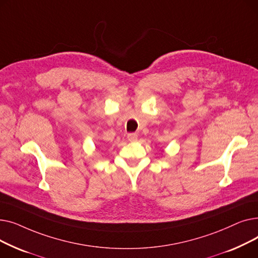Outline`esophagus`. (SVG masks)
Masks as SVG:
<instances>
[{
  "instance_id": "esophagus-1",
  "label": "esophagus",
  "mask_w": 258,
  "mask_h": 258,
  "mask_svg": "<svg viewBox=\"0 0 258 258\" xmlns=\"http://www.w3.org/2000/svg\"><path fill=\"white\" fill-rule=\"evenodd\" d=\"M127 140L130 142H135L138 140V135L137 134H128L127 135Z\"/></svg>"
}]
</instances>
